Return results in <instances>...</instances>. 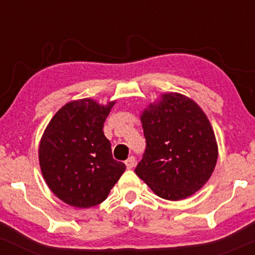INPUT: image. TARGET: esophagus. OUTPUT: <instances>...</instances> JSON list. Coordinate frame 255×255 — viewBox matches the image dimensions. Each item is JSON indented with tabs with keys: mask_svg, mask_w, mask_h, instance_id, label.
I'll return each mask as SVG.
<instances>
[{
	"mask_svg": "<svg viewBox=\"0 0 255 255\" xmlns=\"http://www.w3.org/2000/svg\"><path fill=\"white\" fill-rule=\"evenodd\" d=\"M125 164H126V166H127V169H131L134 165H135V158H134L133 156H130L127 160H126Z\"/></svg>",
	"mask_w": 255,
	"mask_h": 255,
	"instance_id": "obj_1",
	"label": "esophagus"
}]
</instances>
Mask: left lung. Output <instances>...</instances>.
Listing matches in <instances>:
<instances>
[{"label": "left lung", "mask_w": 255, "mask_h": 255, "mask_svg": "<svg viewBox=\"0 0 255 255\" xmlns=\"http://www.w3.org/2000/svg\"><path fill=\"white\" fill-rule=\"evenodd\" d=\"M146 150L135 174L166 200L198 192L211 177L218 147L209 119L191 98L164 93L140 115Z\"/></svg>", "instance_id": "8db88e82"}]
</instances>
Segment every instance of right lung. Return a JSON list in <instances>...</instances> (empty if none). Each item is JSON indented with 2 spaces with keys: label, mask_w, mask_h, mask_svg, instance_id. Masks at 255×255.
Masks as SVG:
<instances>
[{
  "label": "right lung",
  "mask_w": 255,
  "mask_h": 255,
  "mask_svg": "<svg viewBox=\"0 0 255 255\" xmlns=\"http://www.w3.org/2000/svg\"><path fill=\"white\" fill-rule=\"evenodd\" d=\"M115 102L73 101L55 114L39 144L43 177L58 199L79 209L103 203L126 170L113 158L103 126Z\"/></svg>",
  "instance_id": "add662e5"
}]
</instances>
